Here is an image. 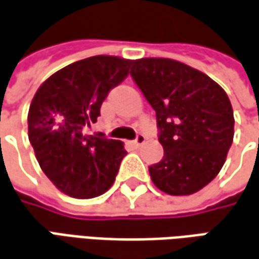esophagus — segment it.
<instances>
[{
    "mask_svg": "<svg viewBox=\"0 0 259 259\" xmlns=\"http://www.w3.org/2000/svg\"><path fill=\"white\" fill-rule=\"evenodd\" d=\"M145 140H147V138H145V135L140 134V135H137V138H135V141H134V145H135V147H141V145L145 142Z\"/></svg>",
    "mask_w": 259,
    "mask_h": 259,
    "instance_id": "esophagus-1",
    "label": "esophagus"
}]
</instances>
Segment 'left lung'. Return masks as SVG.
<instances>
[{"instance_id": "8db88e82", "label": "left lung", "mask_w": 259, "mask_h": 259, "mask_svg": "<svg viewBox=\"0 0 259 259\" xmlns=\"http://www.w3.org/2000/svg\"><path fill=\"white\" fill-rule=\"evenodd\" d=\"M131 76L156 112L163 158L149 166L153 185L172 196L199 192L222 170L234 138L227 93L178 60H133Z\"/></svg>"}]
</instances>
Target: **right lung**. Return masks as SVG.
<instances>
[{
    "instance_id": "obj_1",
    "label": "right lung",
    "mask_w": 259,
    "mask_h": 259,
    "mask_svg": "<svg viewBox=\"0 0 259 259\" xmlns=\"http://www.w3.org/2000/svg\"><path fill=\"white\" fill-rule=\"evenodd\" d=\"M133 60L93 56L74 62L45 80L28 112V137L39 166L70 197L106 193L126 155L124 144L104 134L89 135L108 93L128 76Z\"/></svg>"
}]
</instances>
